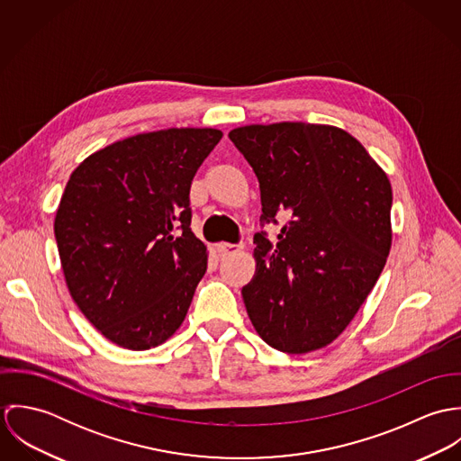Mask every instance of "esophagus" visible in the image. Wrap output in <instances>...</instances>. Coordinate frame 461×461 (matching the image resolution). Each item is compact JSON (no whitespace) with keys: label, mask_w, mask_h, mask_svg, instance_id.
Wrapping results in <instances>:
<instances>
[{"label":"esophagus","mask_w":461,"mask_h":461,"mask_svg":"<svg viewBox=\"0 0 461 461\" xmlns=\"http://www.w3.org/2000/svg\"><path fill=\"white\" fill-rule=\"evenodd\" d=\"M245 247L243 245H232V243H220L218 245V252L221 256H232V254H238L241 252Z\"/></svg>","instance_id":"esophagus-1"}]
</instances>
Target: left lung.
I'll use <instances>...</instances> for the list:
<instances>
[{"mask_svg": "<svg viewBox=\"0 0 461 461\" xmlns=\"http://www.w3.org/2000/svg\"><path fill=\"white\" fill-rule=\"evenodd\" d=\"M259 179L261 221L287 216L273 245L254 236L256 275L241 289L271 348L302 355L333 342L373 291L393 245L387 174L349 132L305 122L229 132Z\"/></svg>", "mask_w": 461, "mask_h": 461, "instance_id": "obj_1", "label": "left lung"}]
</instances>
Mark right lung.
<instances>
[{
    "label": "right lung",
    "mask_w": 461,
    "mask_h": 461,
    "mask_svg": "<svg viewBox=\"0 0 461 461\" xmlns=\"http://www.w3.org/2000/svg\"><path fill=\"white\" fill-rule=\"evenodd\" d=\"M221 136L140 132L90 154L68 177L55 216L67 287L121 348H156L188 314L207 269V249L190 229V186Z\"/></svg>",
    "instance_id": "obj_1"
}]
</instances>
